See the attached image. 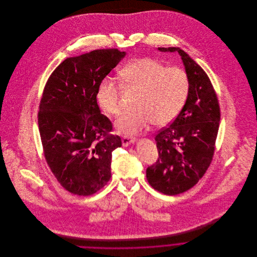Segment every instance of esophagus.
Returning <instances> with one entry per match:
<instances>
[{"label":"esophagus","instance_id":"1","mask_svg":"<svg viewBox=\"0 0 257 257\" xmlns=\"http://www.w3.org/2000/svg\"><path fill=\"white\" fill-rule=\"evenodd\" d=\"M135 138L133 137H130V136H122L121 138V143H122V146L123 147H127L130 146L131 144H133L135 142Z\"/></svg>","mask_w":257,"mask_h":257}]
</instances>
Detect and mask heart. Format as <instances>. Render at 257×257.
<instances>
[{"mask_svg":"<svg viewBox=\"0 0 257 257\" xmlns=\"http://www.w3.org/2000/svg\"><path fill=\"white\" fill-rule=\"evenodd\" d=\"M122 85L137 90L134 105L117 119V128L124 134L139 133L153 122L163 126L180 112L189 92V78L183 69L166 67L152 58H142L126 65L121 71ZM121 87L110 78L104 79L98 88L100 106L108 114L116 116L122 110Z\"/></svg>","mask_w":257,"mask_h":257,"instance_id":"heart-1","label":"heart"}]
</instances>
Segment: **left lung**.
<instances>
[{"label":"left lung","mask_w":257,"mask_h":257,"mask_svg":"<svg viewBox=\"0 0 257 257\" xmlns=\"http://www.w3.org/2000/svg\"><path fill=\"white\" fill-rule=\"evenodd\" d=\"M158 49L179 53L190 84L183 109L155 136L158 158L147 169L149 185L173 196L194 187L209 168L219 132L220 104L207 73L185 51L179 47Z\"/></svg>","instance_id":"1"}]
</instances>
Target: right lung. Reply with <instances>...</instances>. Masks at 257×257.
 I'll return each instance as SVG.
<instances>
[{
	"mask_svg": "<svg viewBox=\"0 0 257 257\" xmlns=\"http://www.w3.org/2000/svg\"><path fill=\"white\" fill-rule=\"evenodd\" d=\"M124 52L96 49L62 61L44 86L37 113L45 161L59 184L78 196H90L110 178L111 152L121 147L100 112L97 92Z\"/></svg>",
	"mask_w": 257,
	"mask_h": 257,
	"instance_id": "add662e5",
	"label": "right lung"
}]
</instances>
